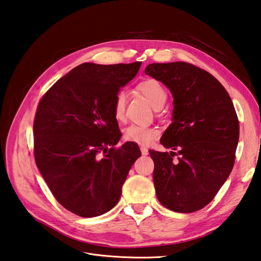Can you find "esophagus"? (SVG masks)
<instances>
[{
  "instance_id": "34e87169",
  "label": "esophagus",
  "mask_w": 261,
  "mask_h": 261,
  "mask_svg": "<svg viewBox=\"0 0 261 261\" xmlns=\"http://www.w3.org/2000/svg\"><path fill=\"white\" fill-rule=\"evenodd\" d=\"M140 150H141L142 155H148V153H149L148 148H145V146H141V148H140Z\"/></svg>"
}]
</instances>
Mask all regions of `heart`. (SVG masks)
<instances>
[{
    "instance_id": "obj_1",
    "label": "heart",
    "mask_w": 261,
    "mask_h": 261,
    "mask_svg": "<svg viewBox=\"0 0 261 261\" xmlns=\"http://www.w3.org/2000/svg\"><path fill=\"white\" fill-rule=\"evenodd\" d=\"M139 91L148 99V101L155 109H161L168 100L164 87L158 80L148 79L138 85ZM126 95L123 90H119L112 102V112L117 120H123L125 116ZM160 132L156 128L149 125L130 124L123 130V139L125 141L135 142L142 145H149L158 139Z\"/></svg>"
}]
</instances>
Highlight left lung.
<instances>
[{
	"mask_svg": "<svg viewBox=\"0 0 261 261\" xmlns=\"http://www.w3.org/2000/svg\"><path fill=\"white\" fill-rule=\"evenodd\" d=\"M145 73L162 82L174 98L173 122L160 140L173 151H149L156 197L177 213L202 210L235 163L239 139L235 107L224 86L195 65L150 64Z\"/></svg>",
	"mask_w": 261,
	"mask_h": 261,
	"instance_id": "obj_1",
	"label": "left lung"
}]
</instances>
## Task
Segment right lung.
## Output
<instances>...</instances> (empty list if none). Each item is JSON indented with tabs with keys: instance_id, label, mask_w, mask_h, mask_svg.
Masks as SVG:
<instances>
[{
	"instance_id": "1",
	"label": "right lung",
	"mask_w": 261,
	"mask_h": 261,
	"mask_svg": "<svg viewBox=\"0 0 261 261\" xmlns=\"http://www.w3.org/2000/svg\"><path fill=\"white\" fill-rule=\"evenodd\" d=\"M141 63L75 67L39 100L33 133L37 168L57 202L80 217L113 208L131 166L141 156L121 138L112 102Z\"/></svg>"
}]
</instances>
